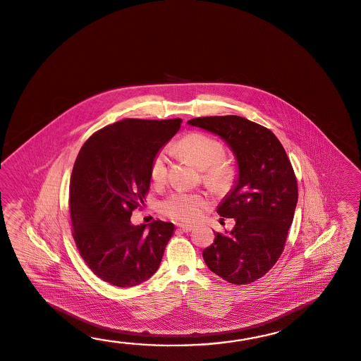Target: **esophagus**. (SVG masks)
<instances>
[{
	"label": "esophagus",
	"instance_id": "1",
	"mask_svg": "<svg viewBox=\"0 0 361 361\" xmlns=\"http://www.w3.org/2000/svg\"><path fill=\"white\" fill-rule=\"evenodd\" d=\"M177 228H178L181 232L184 233L192 232V229H194V226H192V225L188 224H178L177 225Z\"/></svg>",
	"mask_w": 361,
	"mask_h": 361
}]
</instances>
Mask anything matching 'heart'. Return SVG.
I'll return each mask as SVG.
<instances>
[{
  "label": "heart",
  "instance_id": "heart-1",
  "mask_svg": "<svg viewBox=\"0 0 361 361\" xmlns=\"http://www.w3.org/2000/svg\"><path fill=\"white\" fill-rule=\"evenodd\" d=\"M177 152L202 169L206 184L216 192L228 190L233 184L235 171L231 163L224 161L225 146L219 140L200 132H190L178 140ZM169 171L166 152H159L152 161L150 177L154 184H161ZM161 214L183 223H194L209 207V200L198 192L177 190L161 200Z\"/></svg>",
  "mask_w": 361,
  "mask_h": 361
}]
</instances>
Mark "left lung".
<instances>
[{
    "label": "left lung",
    "instance_id": "8db88e82",
    "mask_svg": "<svg viewBox=\"0 0 361 361\" xmlns=\"http://www.w3.org/2000/svg\"><path fill=\"white\" fill-rule=\"evenodd\" d=\"M188 123L221 137L235 157L237 183L217 207L235 225L229 234L215 233L202 255L223 280L247 285L263 277L283 251L297 207L294 169L272 130L254 121L226 115Z\"/></svg>",
    "mask_w": 361,
    "mask_h": 361
}]
</instances>
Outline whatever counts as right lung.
Here are the masks:
<instances>
[{
    "instance_id": "1",
    "label": "right lung",
    "mask_w": 361,
    "mask_h": 361,
    "mask_svg": "<svg viewBox=\"0 0 361 361\" xmlns=\"http://www.w3.org/2000/svg\"><path fill=\"white\" fill-rule=\"evenodd\" d=\"M181 119H124L97 130L82 145L70 181L73 235L81 257L101 280L132 288L158 271L175 225H133L144 204L150 167Z\"/></svg>"
}]
</instances>
